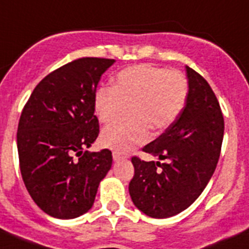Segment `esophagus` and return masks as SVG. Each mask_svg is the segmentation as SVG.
<instances>
[{"label":"esophagus","instance_id":"34e87169","mask_svg":"<svg viewBox=\"0 0 249 249\" xmlns=\"http://www.w3.org/2000/svg\"><path fill=\"white\" fill-rule=\"evenodd\" d=\"M112 158H114V160L118 161V160H122V159H125L126 155L120 153V151H112Z\"/></svg>","mask_w":249,"mask_h":249}]
</instances>
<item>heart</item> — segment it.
<instances>
[{
  "instance_id": "obj_1",
  "label": "heart",
  "mask_w": 249,
  "mask_h": 249,
  "mask_svg": "<svg viewBox=\"0 0 249 249\" xmlns=\"http://www.w3.org/2000/svg\"><path fill=\"white\" fill-rule=\"evenodd\" d=\"M188 83L184 75L150 64L134 65L114 77L112 86H100L94 95V109L101 123L119 118L130 105L134 119L109 125L101 142L111 150L127 153L150 139L151 129L159 131L176 122L184 109Z\"/></svg>"
}]
</instances>
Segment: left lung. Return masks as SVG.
Segmentation results:
<instances>
[{"label":"left lung","mask_w":249,"mask_h":249,"mask_svg":"<svg viewBox=\"0 0 249 249\" xmlns=\"http://www.w3.org/2000/svg\"><path fill=\"white\" fill-rule=\"evenodd\" d=\"M188 98L177 120L142 148L160 161L131 158L129 193L134 205L151 218H169L202 194L215 170L224 120L214 92L203 76L185 66ZM165 160V162H161Z\"/></svg>","instance_id":"left-lung-1"}]
</instances>
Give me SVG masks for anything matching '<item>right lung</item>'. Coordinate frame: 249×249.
<instances>
[{
	"label": "right lung",
	"instance_id": "right-lung-1",
	"mask_svg": "<svg viewBox=\"0 0 249 249\" xmlns=\"http://www.w3.org/2000/svg\"><path fill=\"white\" fill-rule=\"evenodd\" d=\"M114 62L83 57L64 65L41 80L22 110L17 129L21 176L34 202L53 218L85 214L111 168L109 149L83 150L99 135L94 95Z\"/></svg>",
	"mask_w": 249,
	"mask_h": 249
}]
</instances>
